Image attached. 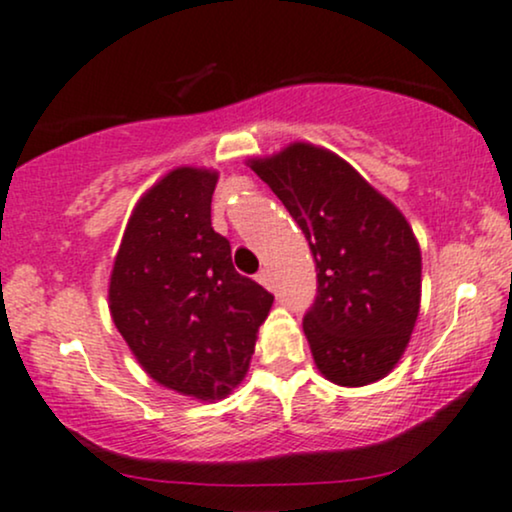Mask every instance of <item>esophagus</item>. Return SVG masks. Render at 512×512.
Masks as SVG:
<instances>
[{"label": "esophagus", "mask_w": 512, "mask_h": 512, "mask_svg": "<svg viewBox=\"0 0 512 512\" xmlns=\"http://www.w3.org/2000/svg\"><path fill=\"white\" fill-rule=\"evenodd\" d=\"M257 281H260L262 286H267V289H272V279H269V272H267V269H262V272L257 274Z\"/></svg>", "instance_id": "obj_1"}]
</instances>
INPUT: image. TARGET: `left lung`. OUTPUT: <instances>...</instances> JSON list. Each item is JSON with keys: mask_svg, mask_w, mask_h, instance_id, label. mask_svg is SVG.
<instances>
[{"mask_svg": "<svg viewBox=\"0 0 512 512\" xmlns=\"http://www.w3.org/2000/svg\"><path fill=\"white\" fill-rule=\"evenodd\" d=\"M250 168L301 226L317 269L303 332L332 383L385 378L407 349L421 303V250L390 199L344 158L296 142Z\"/></svg>", "mask_w": 512, "mask_h": 512, "instance_id": "1", "label": "left lung"}]
</instances>
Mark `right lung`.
<instances>
[{
	"instance_id": "right-lung-1",
	"label": "right lung",
	"mask_w": 512,
	"mask_h": 512,
	"mask_svg": "<svg viewBox=\"0 0 512 512\" xmlns=\"http://www.w3.org/2000/svg\"><path fill=\"white\" fill-rule=\"evenodd\" d=\"M216 180V170L175 168L139 199L108 289L117 332L146 373L204 402L245 378L274 303L211 228Z\"/></svg>"
}]
</instances>
